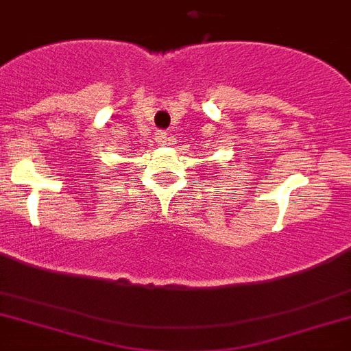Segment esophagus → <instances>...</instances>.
I'll list each match as a JSON object with an SVG mask.
<instances>
[{
  "label": "esophagus",
  "instance_id": "34e87169",
  "mask_svg": "<svg viewBox=\"0 0 351 351\" xmlns=\"http://www.w3.org/2000/svg\"><path fill=\"white\" fill-rule=\"evenodd\" d=\"M156 142H158V144H166L167 142L166 131H158V133H156Z\"/></svg>",
  "mask_w": 351,
  "mask_h": 351
}]
</instances>
